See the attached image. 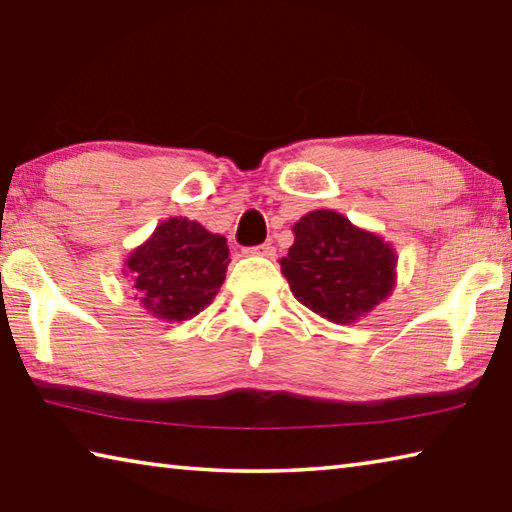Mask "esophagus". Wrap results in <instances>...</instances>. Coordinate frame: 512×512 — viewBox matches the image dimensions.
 I'll return each instance as SVG.
<instances>
[{
  "label": "esophagus",
  "mask_w": 512,
  "mask_h": 512,
  "mask_svg": "<svg viewBox=\"0 0 512 512\" xmlns=\"http://www.w3.org/2000/svg\"><path fill=\"white\" fill-rule=\"evenodd\" d=\"M250 255H262V257H273L275 255V246L271 244V241H266V244H259V246H253L248 250Z\"/></svg>",
  "instance_id": "1"
}]
</instances>
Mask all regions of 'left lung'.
Wrapping results in <instances>:
<instances>
[{
	"instance_id": "1",
	"label": "left lung",
	"mask_w": 512,
	"mask_h": 512,
	"mask_svg": "<svg viewBox=\"0 0 512 512\" xmlns=\"http://www.w3.org/2000/svg\"><path fill=\"white\" fill-rule=\"evenodd\" d=\"M295 241L280 259L295 300L331 322L369 313L394 286V250L338 212L315 210L293 226Z\"/></svg>"
}]
</instances>
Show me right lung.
I'll use <instances>...</instances> for the list:
<instances>
[{"instance_id":"add662e5","label":"right lung","mask_w":512,"mask_h":512,"mask_svg":"<svg viewBox=\"0 0 512 512\" xmlns=\"http://www.w3.org/2000/svg\"><path fill=\"white\" fill-rule=\"evenodd\" d=\"M226 237L212 235L197 221L174 217L127 259L134 288L154 318L181 322L206 309L228 268Z\"/></svg>"}]
</instances>
